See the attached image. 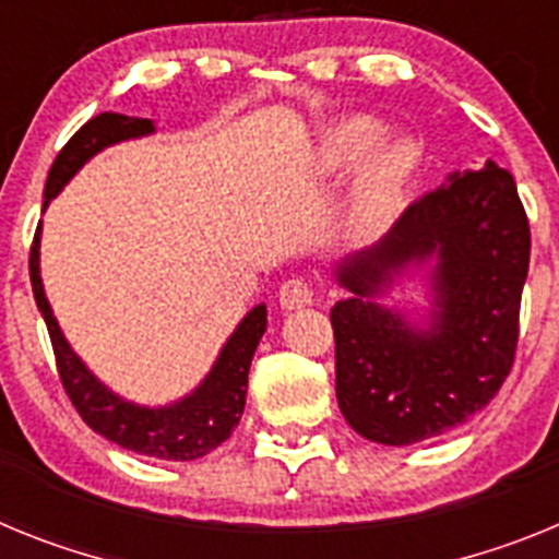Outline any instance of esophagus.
I'll return each instance as SVG.
<instances>
[{"label": "esophagus", "mask_w": 559, "mask_h": 559, "mask_svg": "<svg viewBox=\"0 0 559 559\" xmlns=\"http://www.w3.org/2000/svg\"><path fill=\"white\" fill-rule=\"evenodd\" d=\"M314 298V289L309 281L304 278H289L281 284L278 289V300L284 309H300V307H309Z\"/></svg>", "instance_id": "obj_1"}]
</instances>
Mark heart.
Here are the masks:
<instances>
[{"label":"heart","mask_w":559,"mask_h":559,"mask_svg":"<svg viewBox=\"0 0 559 559\" xmlns=\"http://www.w3.org/2000/svg\"><path fill=\"white\" fill-rule=\"evenodd\" d=\"M382 138L385 126L380 120L352 115L329 129L320 148V163L329 174H348L360 165L346 211L348 227L360 236L382 230L400 213L419 165L414 143L380 145Z\"/></svg>","instance_id":"heart-1"}]
</instances>
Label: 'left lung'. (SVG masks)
<instances>
[{"label": "left lung", "instance_id": "8db88e82", "mask_svg": "<svg viewBox=\"0 0 559 559\" xmlns=\"http://www.w3.org/2000/svg\"><path fill=\"white\" fill-rule=\"evenodd\" d=\"M526 211L512 174L487 163L416 199L385 239L337 266L352 298L332 309L334 391L348 425L377 444H414L478 414L512 371L528 273ZM440 259L427 333L370 298L394 272Z\"/></svg>", "mask_w": 559, "mask_h": 559}]
</instances>
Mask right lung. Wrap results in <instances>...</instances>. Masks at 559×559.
Masks as SVG:
<instances>
[{"label":"right lung","mask_w":559,"mask_h":559,"mask_svg":"<svg viewBox=\"0 0 559 559\" xmlns=\"http://www.w3.org/2000/svg\"><path fill=\"white\" fill-rule=\"evenodd\" d=\"M154 123L148 118H126L115 111H104L98 118L86 120L67 145L58 152L45 186V205L56 197L61 188L70 182L72 174L100 148L129 138H143L152 134ZM31 284L33 298L38 304V312L45 318L47 332H50L52 354H56V368L61 377L67 396L81 414V419L106 436L109 441L126 450H134L140 455H154L165 461H193L216 450L233 427L239 425L241 411H245L247 396V373H250L252 354L259 346L261 334L266 329V309L255 307L239 329L222 348L219 360L211 368L205 382L186 396L182 402H174L168 407H140L132 402H123L115 396L109 388L100 385L81 360L78 354L67 346L64 334L58 329L52 309L45 298V286L38 275V230L31 247Z\"/></svg>","instance_id":"1"}]
</instances>
